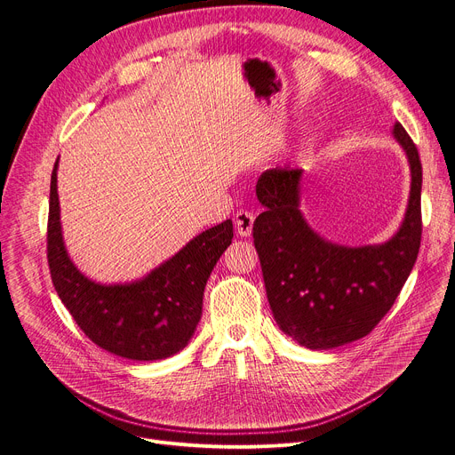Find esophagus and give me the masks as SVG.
<instances>
[{
    "instance_id": "esophagus-1",
    "label": "esophagus",
    "mask_w": 455,
    "mask_h": 455,
    "mask_svg": "<svg viewBox=\"0 0 455 455\" xmlns=\"http://www.w3.org/2000/svg\"><path fill=\"white\" fill-rule=\"evenodd\" d=\"M253 222H255L253 212H250V211H236V215H235V229H236V233L240 236H250L251 235Z\"/></svg>"
}]
</instances>
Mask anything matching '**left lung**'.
<instances>
[{
  "label": "left lung",
  "instance_id": "obj_1",
  "mask_svg": "<svg viewBox=\"0 0 455 455\" xmlns=\"http://www.w3.org/2000/svg\"><path fill=\"white\" fill-rule=\"evenodd\" d=\"M393 140L410 165L404 219L380 244L343 246L319 235L301 211L303 169H272L257 180L264 211L253 222L266 293L275 323L312 351L367 336L393 307L420 248L422 167L417 147L398 123Z\"/></svg>",
  "mask_w": 455,
  "mask_h": 455
}]
</instances>
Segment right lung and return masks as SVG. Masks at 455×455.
Wrapping results in <instances>:
<instances>
[{
  "mask_svg": "<svg viewBox=\"0 0 455 455\" xmlns=\"http://www.w3.org/2000/svg\"><path fill=\"white\" fill-rule=\"evenodd\" d=\"M57 172L59 159L51 174L47 259L52 284L76 325L100 349L121 358L154 362L180 353L202 317L207 279L231 244V219L198 233L136 281L99 283L80 272L68 253Z\"/></svg>",
  "mask_w": 455,
  "mask_h": 455,
  "instance_id": "add662e5",
  "label": "right lung"
}]
</instances>
